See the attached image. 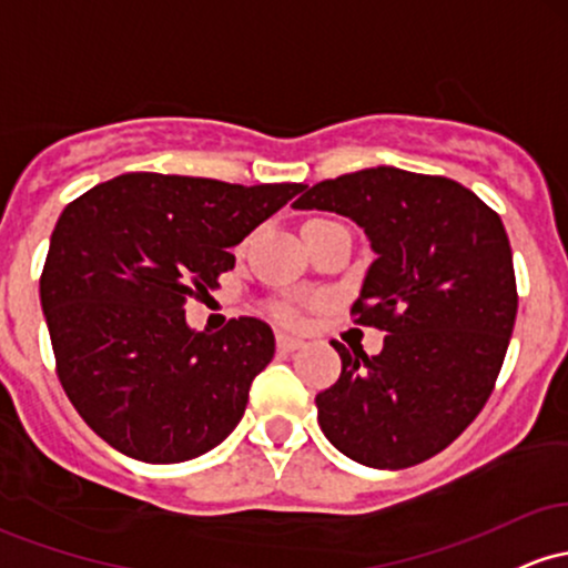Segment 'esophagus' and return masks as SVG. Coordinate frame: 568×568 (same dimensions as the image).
<instances>
[{"instance_id":"esophagus-1","label":"esophagus","mask_w":568,"mask_h":568,"mask_svg":"<svg viewBox=\"0 0 568 568\" xmlns=\"http://www.w3.org/2000/svg\"><path fill=\"white\" fill-rule=\"evenodd\" d=\"M298 347H304L302 339H296V336H288V334H277V351L294 353Z\"/></svg>"}]
</instances>
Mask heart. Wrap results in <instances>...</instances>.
I'll use <instances>...</instances> for the list:
<instances>
[{"mask_svg":"<svg viewBox=\"0 0 568 568\" xmlns=\"http://www.w3.org/2000/svg\"><path fill=\"white\" fill-rule=\"evenodd\" d=\"M274 313H277L280 321H285V323L296 321V313H294V310H291V307H277V310H274Z\"/></svg>","mask_w":568,"mask_h":568,"instance_id":"b5f03b06","label":"heart"}]
</instances>
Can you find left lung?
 <instances>
[{
  "label": "left lung",
  "instance_id": "1",
  "mask_svg": "<svg viewBox=\"0 0 568 568\" xmlns=\"http://www.w3.org/2000/svg\"><path fill=\"white\" fill-rule=\"evenodd\" d=\"M294 207L364 229L377 258L353 313L388 332L377 355L332 342L342 375L315 396L323 434L372 469L436 456L485 407L513 336L517 288L501 217L456 180L396 166L304 185Z\"/></svg>",
  "mask_w": 568,
  "mask_h": 568
}]
</instances>
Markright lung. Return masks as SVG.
Masks as SVG:
<instances>
[{
  "instance_id": "right-lung-1",
  "label": "right lung",
  "mask_w": 568,
  "mask_h": 568,
  "mask_svg": "<svg viewBox=\"0 0 568 568\" xmlns=\"http://www.w3.org/2000/svg\"><path fill=\"white\" fill-rule=\"evenodd\" d=\"M302 189L129 172L67 204L40 277L42 313L67 396L123 456L180 464L242 420L274 355L272 328L240 317L196 332L185 298L234 270L229 247Z\"/></svg>"
}]
</instances>
